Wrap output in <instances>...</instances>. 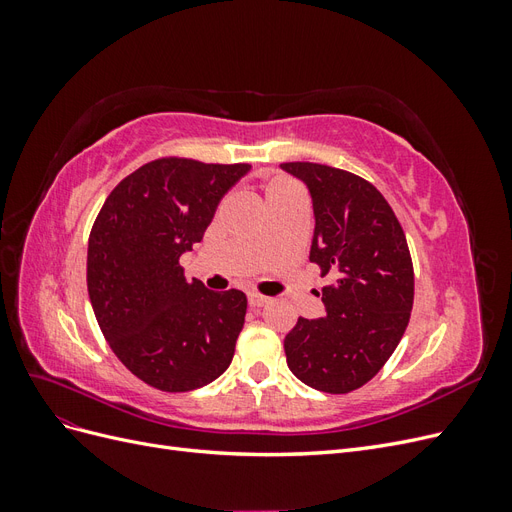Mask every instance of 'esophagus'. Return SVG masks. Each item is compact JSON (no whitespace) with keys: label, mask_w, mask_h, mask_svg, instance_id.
<instances>
[{"label":"esophagus","mask_w":512,"mask_h":512,"mask_svg":"<svg viewBox=\"0 0 512 512\" xmlns=\"http://www.w3.org/2000/svg\"><path fill=\"white\" fill-rule=\"evenodd\" d=\"M247 301H250L252 307H262V305L269 303V299L262 297V294H258V292H250V294H247Z\"/></svg>","instance_id":"1"}]
</instances>
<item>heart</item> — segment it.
<instances>
[{
	"instance_id": "heart-1",
	"label": "heart",
	"mask_w": 512,
	"mask_h": 512,
	"mask_svg": "<svg viewBox=\"0 0 512 512\" xmlns=\"http://www.w3.org/2000/svg\"><path fill=\"white\" fill-rule=\"evenodd\" d=\"M290 181H286V179H273L269 185H267V196H271V194H277V192H282V190H286V188H290Z\"/></svg>"
}]
</instances>
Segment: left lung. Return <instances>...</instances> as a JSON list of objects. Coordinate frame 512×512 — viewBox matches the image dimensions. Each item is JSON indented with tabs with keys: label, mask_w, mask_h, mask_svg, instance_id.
<instances>
[{
	"label": "left lung",
	"mask_w": 512,
	"mask_h": 512,
	"mask_svg": "<svg viewBox=\"0 0 512 512\" xmlns=\"http://www.w3.org/2000/svg\"><path fill=\"white\" fill-rule=\"evenodd\" d=\"M314 203L309 260L335 282L322 288L327 316L299 318L284 339L294 376L316 391L361 389L391 359L414 301L408 241L386 198L348 170L286 162Z\"/></svg>",
	"instance_id": "left-lung-1"
}]
</instances>
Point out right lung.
Listing matches in <instances>:
<instances>
[{"instance_id":"obj_1","label":"right lung","mask_w":512,"mask_h":512,"mask_svg":"<svg viewBox=\"0 0 512 512\" xmlns=\"http://www.w3.org/2000/svg\"><path fill=\"white\" fill-rule=\"evenodd\" d=\"M250 164L147 162L108 194L89 235L87 290L117 359L166 393L220 378L245 322L241 290L188 282L179 256L203 241L222 196Z\"/></svg>"}]
</instances>
